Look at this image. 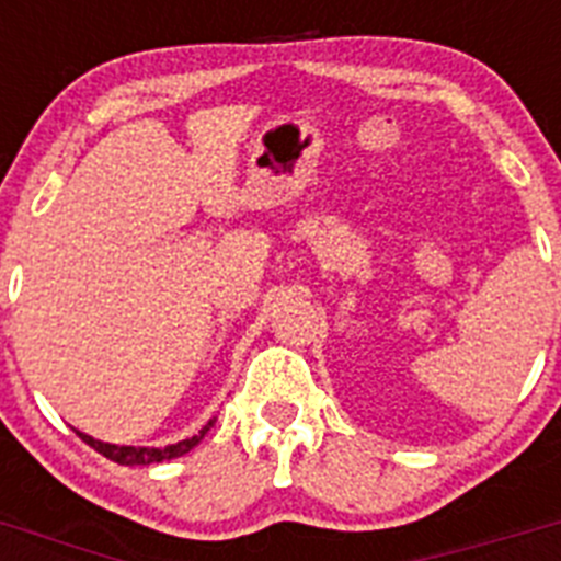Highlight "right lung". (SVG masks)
I'll return each instance as SVG.
<instances>
[{"mask_svg": "<svg viewBox=\"0 0 561 561\" xmlns=\"http://www.w3.org/2000/svg\"><path fill=\"white\" fill-rule=\"evenodd\" d=\"M216 424V419H210L205 424V427L199 430V435H193V438H185V440H176V444H168V447H117V444H103V440H95L92 435H81L83 440H87L89 447L95 449V453H101L103 458L114 460V463L121 466H148V463H162V460H171V458H180V455L191 453L196 444H199L202 438L207 435V430Z\"/></svg>", "mask_w": 561, "mask_h": 561, "instance_id": "1", "label": "right lung"}]
</instances>
